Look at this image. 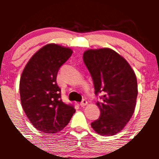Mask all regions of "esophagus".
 Returning a JSON list of instances; mask_svg holds the SVG:
<instances>
[{
	"mask_svg": "<svg viewBox=\"0 0 159 159\" xmlns=\"http://www.w3.org/2000/svg\"><path fill=\"white\" fill-rule=\"evenodd\" d=\"M87 104H88L87 101H86L85 99H83L82 102H81V103H80V105H81V107H84V106H85V105H87Z\"/></svg>",
	"mask_w": 159,
	"mask_h": 159,
	"instance_id": "esophagus-1",
	"label": "esophagus"
}]
</instances>
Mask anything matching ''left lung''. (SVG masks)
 Wrapping results in <instances>:
<instances>
[{
    "instance_id": "obj_1",
    "label": "left lung",
    "mask_w": 159,
    "mask_h": 159,
    "mask_svg": "<svg viewBox=\"0 0 159 159\" xmlns=\"http://www.w3.org/2000/svg\"><path fill=\"white\" fill-rule=\"evenodd\" d=\"M83 60L92 78L95 94L105 92L102 101L96 103L101 115L91 127L101 135L116 134L134 111L138 95L135 74L122 56L108 48L87 50Z\"/></svg>"
}]
</instances>
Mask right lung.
<instances>
[{"label":"right lung","mask_w":159,"mask_h":159,"mask_svg":"<svg viewBox=\"0 0 159 159\" xmlns=\"http://www.w3.org/2000/svg\"><path fill=\"white\" fill-rule=\"evenodd\" d=\"M72 52L69 48L46 44L30 57L22 72L19 86L22 108L34 127L44 133L61 131L75 112L74 106L62 102L56 81L59 68Z\"/></svg>","instance_id":"right-lung-1"}]
</instances>
